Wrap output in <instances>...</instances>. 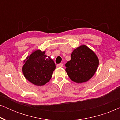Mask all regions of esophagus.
<instances>
[{
    "instance_id": "esophagus-1",
    "label": "esophagus",
    "mask_w": 120,
    "mask_h": 120,
    "mask_svg": "<svg viewBox=\"0 0 120 120\" xmlns=\"http://www.w3.org/2000/svg\"><path fill=\"white\" fill-rule=\"evenodd\" d=\"M57 67H58V68H60V67H63V64L62 63H60V64H58L57 65Z\"/></svg>"
}]
</instances>
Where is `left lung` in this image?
Returning a JSON list of instances; mask_svg holds the SVG:
<instances>
[{
    "mask_svg": "<svg viewBox=\"0 0 120 120\" xmlns=\"http://www.w3.org/2000/svg\"><path fill=\"white\" fill-rule=\"evenodd\" d=\"M99 65L96 53L82 45L74 50L71 60L65 64V71L72 81L78 83L86 82L94 75Z\"/></svg>",
    "mask_w": 120,
    "mask_h": 120,
    "instance_id": "1",
    "label": "left lung"
}]
</instances>
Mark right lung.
<instances>
[{
  "label": "right lung",
  "mask_w": 120,
  "mask_h": 120,
  "mask_svg": "<svg viewBox=\"0 0 120 120\" xmlns=\"http://www.w3.org/2000/svg\"><path fill=\"white\" fill-rule=\"evenodd\" d=\"M45 53V51L35 50L23 62L22 72L24 76L36 86H43L48 82L56 69L53 60Z\"/></svg>",
  "instance_id": "obj_1"
}]
</instances>
